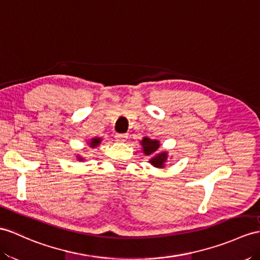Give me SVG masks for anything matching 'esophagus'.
Masks as SVG:
<instances>
[{
  "label": "esophagus",
  "mask_w": 260,
  "mask_h": 260,
  "mask_svg": "<svg viewBox=\"0 0 260 260\" xmlns=\"http://www.w3.org/2000/svg\"><path fill=\"white\" fill-rule=\"evenodd\" d=\"M115 138H116V140L118 141V142H124L126 139H128V135H120V134H117L116 136H115Z\"/></svg>",
  "instance_id": "34e87169"
}]
</instances>
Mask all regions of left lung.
I'll return each instance as SVG.
<instances>
[{"label":"left lung","instance_id":"1","mask_svg":"<svg viewBox=\"0 0 260 260\" xmlns=\"http://www.w3.org/2000/svg\"><path fill=\"white\" fill-rule=\"evenodd\" d=\"M140 145L142 147L143 154L150 156L149 163L151 166H153L154 168H157V169H163L166 167V163L168 162V157H169V152L168 151L157 152V150L160 148L159 140L144 137L140 141Z\"/></svg>","mask_w":260,"mask_h":260}]
</instances>
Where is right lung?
I'll use <instances>...</instances> for the list:
<instances>
[{"instance_id":"obj_1","label":"right lung","mask_w":260,"mask_h":260,"mask_svg":"<svg viewBox=\"0 0 260 260\" xmlns=\"http://www.w3.org/2000/svg\"><path fill=\"white\" fill-rule=\"evenodd\" d=\"M101 141H103V139L99 138V137H97V138H92L90 141H88V142H87V144L89 145V148L94 149V148H97V147H98V145L101 143ZM76 157H77V160H78V161H84V160H85L84 157H82L81 155H76Z\"/></svg>"}]
</instances>
